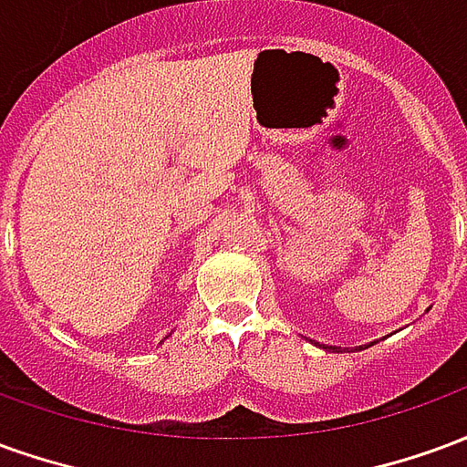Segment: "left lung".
<instances>
[{
    "instance_id": "1",
    "label": "left lung",
    "mask_w": 467,
    "mask_h": 467,
    "mask_svg": "<svg viewBox=\"0 0 467 467\" xmlns=\"http://www.w3.org/2000/svg\"><path fill=\"white\" fill-rule=\"evenodd\" d=\"M325 350H327V348H325ZM330 350H333V352H343V348H330Z\"/></svg>"
}]
</instances>
